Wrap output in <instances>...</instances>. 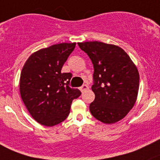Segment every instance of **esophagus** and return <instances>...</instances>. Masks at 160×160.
Masks as SVG:
<instances>
[{
    "label": "esophagus",
    "instance_id": "esophagus-1",
    "mask_svg": "<svg viewBox=\"0 0 160 160\" xmlns=\"http://www.w3.org/2000/svg\"><path fill=\"white\" fill-rule=\"evenodd\" d=\"M88 89H89V87H88L87 84H83V86L80 88V90H81V92L86 91V90H88Z\"/></svg>",
    "mask_w": 160,
    "mask_h": 160
}]
</instances>
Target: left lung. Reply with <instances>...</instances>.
Listing matches in <instances>:
<instances>
[{"mask_svg": "<svg viewBox=\"0 0 160 160\" xmlns=\"http://www.w3.org/2000/svg\"><path fill=\"white\" fill-rule=\"evenodd\" d=\"M93 65L95 99L90 104L92 115L100 122L113 124L127 115L135 105L139 88V74L122 48L101 42H78Z\"/></svg>", "mask_w": 160, "mask_h": 160, "instance_id": "obj_1", "label": "left lung"}]
</instances>
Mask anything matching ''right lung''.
<instances>
[{"label":"right lung","instance_id":"1","mask_svg":"<svg viewBox=\"0 0 160 160\" xmlns=\"http://www.w3.org/2000/svg\"><path fill=\"white\" fill-rule=\"evenodd\" d=\"M75 46L76 42H64L38 50L22 68L21 97L32 117L41 125L50 127L63 122L72 100L81 94L69 86L72 73L61 72Z\"/></svg>","mask_w":160,"mask_h":160}]
</instances>
